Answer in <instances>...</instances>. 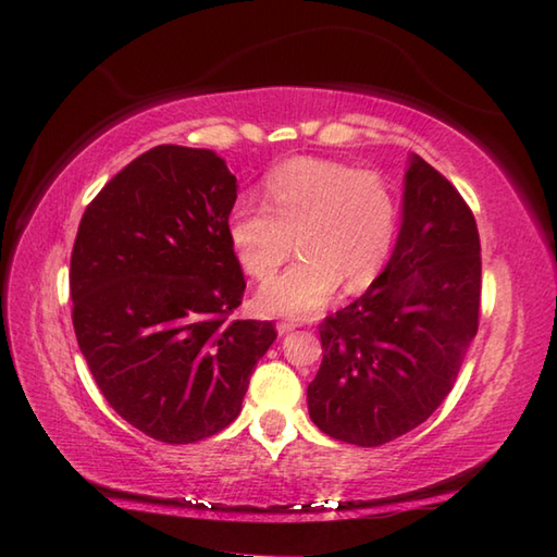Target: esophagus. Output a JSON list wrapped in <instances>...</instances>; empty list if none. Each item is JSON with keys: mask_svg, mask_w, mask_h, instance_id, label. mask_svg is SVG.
<instances>
[{"mask_svg": "<svg viewBox=\"0 0 557 557\" xmlns=\"http://www.w3.org/2000/svg\"><path fill=\"white\" fill-rule=\"evenodd\" d=\"M294 327H299L297 321H280V323H277V333L285 335V333H292Z\"/></svg>", "mask_w": 557, "mask_h": 557, "instance_id": "1", "label": "esophagus"}]
</instances>
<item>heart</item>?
I'll use <instances>...</instances> for the list:
<instances>
[{
	"instance_id": "b5f03b06",
	"label": "heart",
	"mask_w": 557,
	"mask_h": 557,
	"mask_svg": "<svg viewBox=\"0 0 557 557\" xmlns=\"http://www.w3.org/2000/svg\"><path fill=\"white\" fill-rule=\"evenodd\" d=\"M263 206L236 200L227 242L248 277L268 280L297 248L304 253L258 292L277 315H311L345 282L357 292L381 275L399 227V198L383 174L347 162L294 158L263 180Z\"/></svg>"
}]
</instances>
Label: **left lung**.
Segmentation results:
<instances>
[{"label": "left lung", "instance_id": "1", "mask_svg": "<svg viewBox=\"0 0 557 557\" xmlns=\"http://www.w3.org/2000/svg\"><path fill=\"white\" fill-rule=\"evenodd\" d=\"M481 242L457 188L413 156L397 246L361 299L321 323L313 423L377 447L417 429L455 387L479 330Z\"/></svg>", "mask_w": 557, "mask_h": 557}]
</instances>
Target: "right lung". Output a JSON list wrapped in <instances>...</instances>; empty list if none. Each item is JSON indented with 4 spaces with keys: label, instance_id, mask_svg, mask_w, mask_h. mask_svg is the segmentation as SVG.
I'll return each mask as SVG.
<instances>
[{
    "label": "right lung",
    "instance_id": "1",
    "mask_svg": "<svg viewBox=\"0 0 557 557\" xmlns=\"http://www.w3.org/2000/svg\"><path fill=\"white\" fill-rule=\"evenodd\" d=\"M236 176L206 148L156 146L83 212L71 321L110 407L152 441L186 445L239 417L270 321H232L246 282L227 242Z\"/></svg>",
    "mask_w": 557,
    "mask_h": 557
}]
</instances>
